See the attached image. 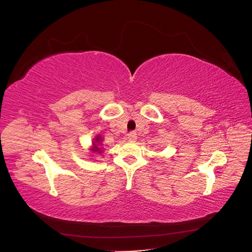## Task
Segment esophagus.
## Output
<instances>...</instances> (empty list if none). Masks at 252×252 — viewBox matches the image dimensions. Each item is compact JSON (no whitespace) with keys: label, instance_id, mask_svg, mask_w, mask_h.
Here are the masks:
<instances>
[{"label":"esophagus","instance_id":"34e87169","mask_svg":"<svg viewBox=\"0 0 252 252\" xmlns=\"http://www.w3.org/2000/svg\"><path fill=\"white\" fill-rule=\"evenodd\" d=\"M136 139H138V136H136V133L135 132H130L128 135H127V140L129 142H135Z\"/></svg>","mask_w":252,"mask_h":252}]
</instances>
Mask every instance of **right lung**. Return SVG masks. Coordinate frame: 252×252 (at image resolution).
Wrapping results in <instances>:
<instances>
[{
	"label": "right lung",
	"instance_id": "right-lung-1",
	"mask_svg": "<svg viewBox=\"0 0 252 252\" xmlns=\"http://www.w3.org/2000/svg\"><path fill=\"white\" fill-rule=\"evenodd\" d=\"M102 142H103L102 136L100 134H96L95 138L93 141V144H91L90 151L93 152V154H95V155H102L104 152Z\"/></svg>",
	"mask_w": 252,
	"mask_h": 252
}]
</instances>
